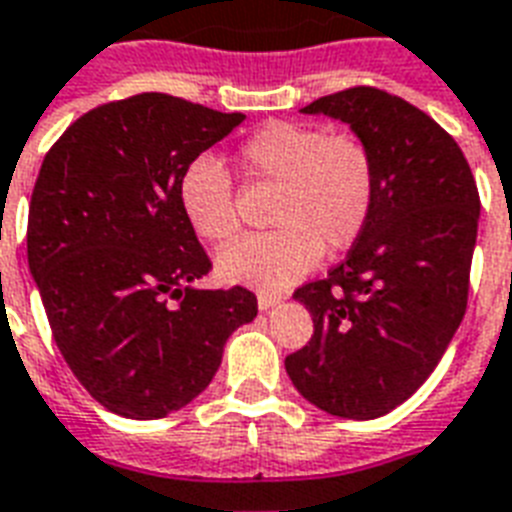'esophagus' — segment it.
Listing matches in <instances>:
<instances>
[{"label": "esophagus", "instance_id": "1", "mask_svg": "<svg viewBox=\"0 0 512 512\" xmlns=\"http://www.w3.org/2000/svg\"><path fill=\"white\" fill-rule=\"evenodd\" d=\"M256 301H259V310H272L275 304H280V301H283V296H277V293H259V296H256Z\"/></svg>", "mask_w": 512, "mask_h": 512}]
</instances>
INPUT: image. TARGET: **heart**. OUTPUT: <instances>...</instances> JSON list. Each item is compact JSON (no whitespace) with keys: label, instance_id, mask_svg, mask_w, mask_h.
Here are the masks:
<instances>
[{"label":"heart","instance_id":"obj_1","mask_svg":"<svg viewBox=\"0 0 512 512\" xmlns=\"http://www.w3.org/2000/svg\"><path fill=\"white\" fill-rule=\"evenodd\" d=\"M259 181L277 184L275 232L245 235L216 256L227 283L283 291L318 264L323 248H350L376 205V162L363 141L328 136L301 122H267L237 152ZM178 205L194 235L224 243L237 232L235 184L211 154L194 157L178 178Z\"/></svg>","mask_w":512,"mask_h":512}]
</instances>
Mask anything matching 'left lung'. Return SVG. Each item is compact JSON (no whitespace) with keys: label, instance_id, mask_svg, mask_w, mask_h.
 Wrapping results in <instances>:
<instances>
[{"label":"left lung","instance_id":"obj_1","mask_svg":"<svg viewBox=\"0 0 512 512\" xmlns=\"http://www.w3.org/2000/svg\"><path fill=\"white\" fill-rule=\"evenodd\" d=\"M301 114L344 122L368 146L376 205L347 259L293 293L315 334L285 371L326 414L384 417L433 374L465 318L478 186L457 141L398 95L350 87Z\"/></svg>","mask_w":512,"mask_h":512}]
</instances>
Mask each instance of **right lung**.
Instances as JSON below:
<instances>
[{"label": "right lung", "mask_w": 512, "mask_h": 512, "mask_svg": "<svg viewBox=\"0 0 512 512\" xmlns=\"http://www.w3.org/2000/svg\"><path fill=\"white\" fill-rule=\"evenodd\" d=\"M245 114L141 93L82 114L47 152L29 205V269L79 384L128 419L184 408L216 376L248 288L211 272L178 205L181 170Z\"/></svg>", "instance_id": "obj_1"}]
</instances>
